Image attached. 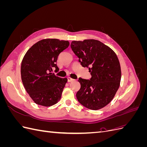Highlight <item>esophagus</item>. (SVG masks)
<instances>
[{"label": "esophagus", "instance_id": "1", "mask_svg": "<svg viewBox=\"0 0 147 147\" xmlns=\"http://www.w3.org/2000/svg\"><path fill=\"white\" fill-rule=\"evenodd\" d=\"M73 80H74V79L71 78L70 77H67V82H72Z\"/></svg>", "mask_w": 147, "mask_h": 147}]
</instances>
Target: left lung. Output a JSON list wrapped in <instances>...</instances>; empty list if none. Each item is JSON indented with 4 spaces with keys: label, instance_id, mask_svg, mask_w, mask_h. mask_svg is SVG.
Here are the masks:
<instances>
[{
    "label": "left lung",
    "instance_id": "1",
    "mask_svg": "<svg viewBox=\"0 0 147 147\" xmlns=\"http://www.w3.org/2000/svg\"><path fill=\"white\" fill-rule=\"evenodd\" d=\"M72 51L83 67H88L90 80L79 78L81 88L78 101L85 107L96 110L112 101L119 87L121 67L115 53L103 43L94 39L72 41Z\"/></svg>",
    "mask_w": 147,
    "mask_h": 147
}]
</instances>
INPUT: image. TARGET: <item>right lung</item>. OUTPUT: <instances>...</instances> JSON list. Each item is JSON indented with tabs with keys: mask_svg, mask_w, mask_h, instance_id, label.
Returning a JSON list of instances; mask_svg holds the SVG:
<instances>
[{
	"mask_svg": "<svg viewBox=\"0 0 147 147\" xmlns=\"http://www.w3.org/2000/svg\"><path fill=\"white\" fill-rule=\"evenodd\" d=\"M69 42L56 38L40 40L24 55L21 66V80L25 90L35 104L50 107L59 101L67 82L51 73L58 70L56 61Z\"/></svg>",
	"mask_w": 147,
	"mask_h": 147,
	"instance_id": "obj_1",
	"label": "right lung"
}]
</instances>
